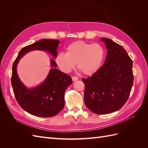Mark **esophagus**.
<instances>
[{"label":"esophagus","mask_w":148,"mask_h":148,"mask_svg":"<svg viewBox=\"0 0 148 148\" xmlns=\"http://www.w3.org/2000/svg\"><path fill=\"white\" fill-rule=\"evenodd\" d=\"M78 79V77H77V76H73V77H72V80L73 82L77 81Z\"/></svg>","instance_id":"esophagus-1"}]
</instances>
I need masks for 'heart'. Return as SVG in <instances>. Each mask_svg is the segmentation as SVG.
<instances>
[{"label": "heart", "mask_w": 148, "mask_h": 148, "mask_svg": "<svg viewBox=\"0 0 148 148\" xmlns=\"http://www.w3.org/2000/svg\"><path fill=\"white\" fill-rule=\"evenodd\" d=\"M105 58V50L99 44L79 41L72 42L56 57V62L64 72L69 73L75 66L86 75H91L99 70Z\"/></svg>", "instance_id": "obj_1"}]
</instances>
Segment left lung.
<instances>
[{
	"instance_id": "left-lung-1",
	"label": "left lung",
	"mask_w": 148,
	"mask_h": 148,
	"mask_svg": "<svg viewBox=\"0 0 148 148\" xmlns=\"http://www.w3.org/2000/svg\"><path fill=\"white\" fill-rule=\"evenodd\" d=\"M107 49L106 59L84 84L85 105L92 112L107 114L117 111L127 102L133 83V62L120 44L101 38Z\"/></svg>"
}]
</instances>
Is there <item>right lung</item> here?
I'll return each instance as SVG.
<instances>
[{"label": "right lung", "mask_w": 148, "mask_h": 148, "mask_svg": "<svg viewBox=\"0 0 148 148\" xmlns=\"http://www.w3.org/2000/svg\"><path fill=\"white\" fill-rule=\"evenodd\" d=\"M60 41L57 39H42L21 49L13 62L11 78L13 93L17 102L29 114L40 117H51L63 109L66 89L72 83L70 76L56 69V62L51 59L52 68L41 84L29 89L21 83L17 75L16 66L26 53L33 50L47 51L56 58Z\"/></svg>", "instance_id": "1"}]
</instances>
